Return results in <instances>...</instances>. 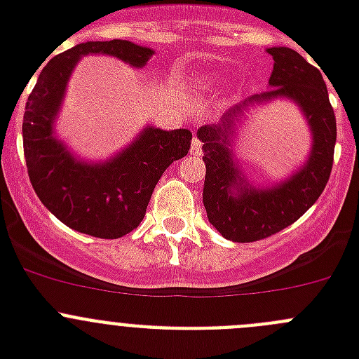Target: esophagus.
Instances as JSON below:
<instances>
[{"label": "esophagus", "instance_id": "obj_1", "mask_svg": "<svg viewBox=\"0 0 359 359\" xmlns=\"http://www.w3.org/2000/svg\"><path fill=\"white\" fill-rule=\"evenodd\" d=\"M190 152L194 154V156H199L201 154V142H199L198 136L192 138V144H190Z\"/></svg>", "mask_w": 359, "mask_h": 359}]
</instances>
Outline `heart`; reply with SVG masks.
Here are the masks:
<instances>
[{
    "label": "heart",
    "mask_w": 359,
    "mask_h": 359,
    "mask_svg": "<svg viewBox=\"0 0 359 359\" xmlns=\"http://www.w3.org/2000/svg\"><path fill=\"white\" fill-rule=\"evenodd\" d=\"M215 77H201L198 81V90L201 91H212V88L215 86Z\"/></svg>",
    "instance_id": "b5f03b06"
}]
</instances>
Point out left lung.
<instances>
[{"label":"left lung","instance_id":"left-lung-1","mask_svg":"<svg viewBox=\"0 0 359 359\" xmlns=\"http://www.w3.org/2000/svg\"><path fill=\"white\" fill-rule=\"evenodd\" d=\"M273 57L269 90L253 95L226 111L219 123L198 129L207 165L203 205L212 226L228 241L253 243L273 236L306 214L329 182L336 144V118L327 86L318 68L287 46H271ZM291 100L311 131L306 161L273 186H255L242 172L235 156L236 133L245 113L273 100Z\"/></svg>","mask_w":359,"mask_h":359}]
</instances>
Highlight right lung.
I'll return each mask as SVG.
<instances>
[{
    "mask_svg": "<svg viewBox=\"0 0 359 359\" xmlns=\"http://www.w3.org/2000/svg\"><path fill=\"white\" fill-rule=\"evenodd\" d=\"M98 53L144 68L154 50L122 39L88 41L50 59L27 100L23 147L32 187L44 207L81 233L118 239L142 223L158 180L172 161L187 156L192 133L145 126L106 161L73 154L57 138L55 122L75 66Z\"/></svg>",
    "mask_w": 359,
    "mask_h": 359,
    "instance_id": "obj_1",
    "label": "right lung"
}]
</instances>
